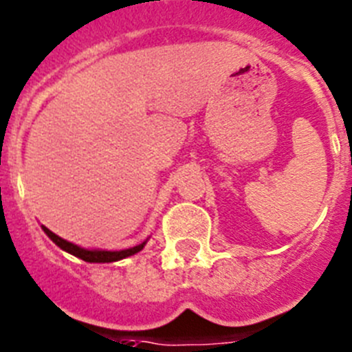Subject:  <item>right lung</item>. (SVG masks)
<instances>
[{
  "label": "right lung",
  "mask_w": 352,
  "mask_h": 352,
  "mask_svg": "<svg viewBox=\"0 0 352 352\" xmlns=\"http://www.w3.org/2000/svg\"><path fill=\"white\" fill-rule=\"evenodd\" d=\"M41 228H43V231L47 232L48 238H50L55 245L60 246L62 250L67 252V254H71V255H74V257L81 258V261H85V262H116V261H121V258L130 257V255H135L137 252H140L144 246H146V241H144V243H140V245L131 246V248H126V250H120V252L87 250V248H81V246L74 245V243L65 241V239H62L60 236H57L55 232H52L50 229L45 228V226H41Z\"/></svg>",
  "instance_id": "obj_1"
}]
</instances>
